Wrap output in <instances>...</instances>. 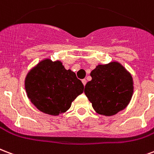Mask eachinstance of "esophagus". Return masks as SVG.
I'll return each instance as SVG.
<instances>
[{"instance_id": "1", "label": "esophagus", "mask_w": 154, "mask_h": 154, "mask_svg": "<svg viewBox=\"0 0 154 154\" xmlns=\"http://www.w3.org/2000/svg\"><path fill=\"white\" fill-rule=\"evenodd\" d=\"M82 83H83V85H85V84H86V80H85V79H83V80H82Z\"/></svg>"}]
</instances>
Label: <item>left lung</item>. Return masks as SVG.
Segmentation results:
<instances>
[{
	"instance_id": "8db88e82",
	"label": "left lung",
	"mask_w": 154,
	"mask_h": 154,
	"mask_svg": "<svg viewBox=\"0 0 154 154\" xmlns=\"http://www.w3.org/2000/svg\"><path fill=\"white\" fill-rule=\"evenodd\" d=\"M85 86V94L97 113L116 115L124 109L132 98L133 85L131 75L119 63L98 65Z\"/></svg>"
}]
</instances>
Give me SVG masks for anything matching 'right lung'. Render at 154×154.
Listing matches in <instances>:
<instances>
[{
  "mask_svg": "<svg viewBox=\"0 0 154 154\" xmlns=\"http://www.w3.org/2000/svg\"><path fill=\"white\" fill-rule=\"evenodd\" d=\"M28 98L43 113L58 116L83 93L84 85L75 72L60 61L44 60L28 73L25 81Z\"/></svg>",
  "mask_w": 154,
  "mask_h": 154,
  "instance_id": "1",
  "label": "right lung"
}]
</instances>
